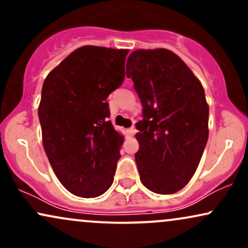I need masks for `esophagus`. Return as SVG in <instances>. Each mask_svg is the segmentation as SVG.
<instances>
[{
	"label": "esophagus",
	"instance_id": "1",
	"mask_svg": "<svg viewBox=\"0 0 248 248\" xmlns=\"http://www.w3.org/2000/svg\"><path fill=\"white\" fill-rule=\"evenodd\" d=\"M126 132H127V135H128V136H133L134 133H135V128H134V127L128 128Z\"/></svg>",
	"mask_w": 248,
	"mask_h": 248
}]
</instances>
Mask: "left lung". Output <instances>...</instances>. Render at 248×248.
Masks as SVG:
<instances>
[{
    "instance_id": "8db88e82",
    "label": "left lung",
    "mask_w": 248,
    "mask_h": 248,
    "mask_svg": "<svg viewBox=\"0 0 248 248\" xmlns=\"http://www.w3.org/2000/svg\"><path fill=\"white\" fill-rule=\"evenodd\" d=\"M127 77L143 105L135 161L142 184L170 195L195 175L209 138V105L199 79L168 49L135 50Z\"/></svg>"
}]
</instances>
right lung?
<instances>
[{"label": "right lung", "instance_id": "right-lung-1", "mask_svg": "<svg viewBox=\"0 0 248 248\" xmlns=\"http://www.w3.org/2000/svg\"><path fill=\"white\" fill-rule=\"evenodd\" d=\"M128 51L78 47L43 84V147L59 182L78 197H98L114 179L124 135L108 121L106 99L124 82Z\"/></svg>", "mask_w": 248, "mask_h": 248}]
</instances>
